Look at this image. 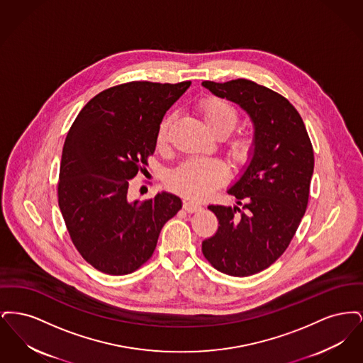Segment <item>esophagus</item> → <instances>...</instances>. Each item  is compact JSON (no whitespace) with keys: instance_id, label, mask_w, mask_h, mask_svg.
I'll use <instances>...</instances> for the list:
<instances>
[{"instance_id":"esophagus-1","label":"esophagus","mask_w":363,"mask_h":363,"mask_svg":"<svg viewBox=\"0 0 363 363\" xmlns=\"http://www.w3.org/2000/svg\"><path fill=\"white\" fill-rule=\"evenodd\" d=\"M184 209H185L186 212H197V211L201 209V206L197 204V203H194V201L186 200V201L184 203Z\"/></svg>"}]
</instances>
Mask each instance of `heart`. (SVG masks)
Segmentation results:
<instances>
[{
  "instance_id": "1",
  "label": "heart",
  "mask_w": 363,
  "mask_h": 363,
  "mask_svg": "<svg viewBox=\"0 0 363 363\" xmlns=\"http://www.w3.org/2000/svg\"><path fill=\"white\" fill-rule=\"evenodd\" d=\"M201 117L215 136L228 135L238 123V113L230 104L218 98H207L200 104ZM172 116L164 117L159 128L156 143L163 147L169 138ZM256 141L250 135H238L228 143V155L235 163H245L253 155ZM225 164L213 157H190L181 163L172 175L174 188L193 200H203L218 189L225 179Z\"/></svg>"
}]
</instances>
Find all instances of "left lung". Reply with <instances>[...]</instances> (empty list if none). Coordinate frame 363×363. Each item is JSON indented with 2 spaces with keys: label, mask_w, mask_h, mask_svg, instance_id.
Segmentation results:
<instances>
[{
  "label": "left lung",
  "mask_w": 363,
  "mask_h": 363,
  "mask_svg": "<svg viewBox=\"0 0 363 363\" xmlns=\"http://www.w3.org/2000/svg\"><path fill=\"white\" fill-rule=\"evenodd\" d=\"M201 84L238 104L253 123L255 152L227 190L235 204L208 207L219 227L203 241L218 271L250 277L284 253L305 215L314 169L311 138L293 104L267 86L246 79Z\"/></svg>",
  "instance_id": "obj_1"
}]
</instances>
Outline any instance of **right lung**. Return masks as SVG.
I'll list each match as a JSON object with an SVG mask.
<instances>
[{
	"mask_svg": "<svg viewBox=\"0 0 363 363\" xmlns=\"http://www.w3.org/2000/svg\"><path fill=\"white\" fill-rule=\"evenodd\" d=\"M191 82H132L94 96L64 144L58 204L72 242L86 262L107 275L138 269L155 250L162 227L182 208L178 196L157 191L128 197L130 179L156 148L166 111Z\"/></svg>",
	"mask_w": 363,
	"mask_h": 363,
	"instance_id": "add662e5",
	"label": "right lung"
}]
</instances>
